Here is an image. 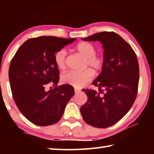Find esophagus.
<instances>
[{"label": "esophagus", "instance_id": "34e87169", "mask_svg": "<svg viewBox=\"0 0 154 154\" xmlns=\"http://www.w3.org/2000/svg\"><path fill=\"white\" fill-rule=\"evenodd\" d=\"M80 90H79V89H76V88H75V93H78V92H80Z\"/></svg>", "mask_w": 154, "mask_h": 154}]
</instances>
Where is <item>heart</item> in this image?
<instances>
[{
    "instance_id": "b5f03b06",
    "label": "heart",
    "mask_w": 154,
    "mask_h": 154,
    "mask_svg": "<svg viewBox=\"0 0 154 154\" xmlns=\"http://www.w3.org/2000/svg\"><path fill=\"white\" fill-rule=\"evenodd\" d=\"M76 50L81 55L85 58V68H91L94 72L102 70L105 60L103 56L96 54V47L92 43L83 41L78 43ZM67 51L65 49H61L54 55V61L57 67L60 69H64L66 66V56ZM94 72L90 69H86L82 72L69 71L62 74L61 81L65 84L72 85L75 88H82L92 81Z\"/></svg>"
}]
</instances>
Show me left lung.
<instances>
[{
    "label": "left lung",
    "mask_w": 154,
    "mask_h": 154,
    "mask_svg": "<svg viewBox=\"0 0 154 154\" xmlns=\"http://www.w3.org/2000/svg\"><path fill=\"white\" fill-rule=\"evenodd\" d=\"M100 41L104 49V66L92 84L98 91L83 90L88 101L80 109L85 123L105 128L119 122L132 107L136 99L139 66L136 54L116 32H102L82 38Z\"/></svg>",
    "instance_id": "1"
}]
</instances>
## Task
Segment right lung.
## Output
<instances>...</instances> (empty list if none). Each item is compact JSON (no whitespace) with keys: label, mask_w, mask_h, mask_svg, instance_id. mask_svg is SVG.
<instances>
[{"label":"right lung","mask_w":154,"mask_h":154,"mask_svg":"<svg viewBox=\"0 0 154 154\" xmlns=\"http://www.w3.org/2000/svg\"><path fill=\"white\" fill-rule=\"evenodd\" d=\"M75 38L52 36L32 38L20 46L10 63L9 79L13 98L26 118L40 126L57 123L74 95L70 85L58 86L59 69L54 55ZM50 83L54 89L45 90Z\"/></svg>","instance_id":"add662e5"}]
</instances>
